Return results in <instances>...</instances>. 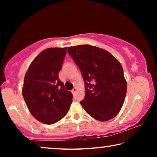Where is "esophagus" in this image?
<instances>
[{
  "label": "esophagus",
  "mask_w": 157,
  "mask_h": 157,
  "mask_svg": "<svg viewBox=\"0 0 157 157\" xmlns=\"http://www.w3.org/2000/svg\"><path fill=\"white\" fill-rule=\"evenodd\" d=\"M77 91H78V89H77L76 88H74L71 91H72V94H75V93L77 92Z\"/></svg>",
  "instance_id": "34e87169"
}]
</instances>
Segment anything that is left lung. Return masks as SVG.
Wrapping results in <instances>:
<instances>
[{
  "label": "left lung",
  "mask_w": 157,
  "mask_h": 157,
  "mask_svg": "<svg viewBox=\"0 0 157 157\" xmlns=\"http://www.w3.org/2000/svg\"><path fill=\"white\" fill-rule=\"evenodd\" d=\"M68 53L80 69L85 83L82 107L99 121L113 118L123 107L127 93L121 63L107 50L91 45L69 47Z\"/></svg>",
  "instance_id": "obj_1"
}]
</instances>
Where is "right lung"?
<instances>
[{"mask_svg": "<svg viewBox=\"0 0 157 157\" xmlns=\"http://www.w3.org/2000/svg\"><path fill=\"white\" fill-rule=\"evenodd\" d=\"M67 48H49L37 55L25 73L22 94L30 112L46 124L57 123L68 113L73 94L66 91L59 72Z\"/></svg>", "mask_w": 157, "mask_h": 157, "instance_id": "1", "label": "right lung"}]
</instances>
